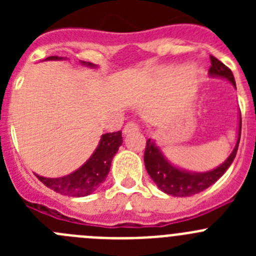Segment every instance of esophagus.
Instances as JSON below:
<instances>
[{
  "mask_svg": "<svg viewBox=\"0 0 256 256\" xmlns=\"http://www.w3.org/2000/svg\"><path fill=\"white\" fill-rule=\"evenodd\" d=\"M140 130L138 124L134 123V122H128V123L124 126L123 133H124V134H128V133L136 132V130Z\"/></svg>",
  "mask_w": 256,
  "mask_h": 256,
  "instance_id": "obj_1",
  "label": "esophagus"
}]
</instances>
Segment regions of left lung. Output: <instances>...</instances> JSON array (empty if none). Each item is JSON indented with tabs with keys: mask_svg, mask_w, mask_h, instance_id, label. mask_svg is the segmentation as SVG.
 <instances>
[{
	"mask_svg": "<svg viewBox=\"0 0 256 256\" xmlns=\"http://www.w3.org/2000/svg\"><path fill=\"white\" fill-rule=\"evenodd\" d=\"M210 62H212V66L209 69V73L212 76L228 79L236 87L234 76L230 68L226 66L222 61H219L214 56H210ZM240 138H241V114H240L238 138H237V144L232 154L228 156V159L223 164L219 165L218 168L205 172V173H190V172L176 168L165 159L155 142L148 140L144 156V166H146L148 173L150 174V177L156 183V186L165 194L170 196H180V198L196 195L198 192L204 191L208 187L212 186V183H216L230 168V165L236 158Z\"/></svg>",
	"mask_w": 256,
	"mask_h": 256,
	"instance_id": "obj_1",
	"label": "left lung"
}]
</instances>
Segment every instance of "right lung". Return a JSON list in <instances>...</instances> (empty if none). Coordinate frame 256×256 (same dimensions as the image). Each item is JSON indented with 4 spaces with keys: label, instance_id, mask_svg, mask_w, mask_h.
<instances>
[{
    "label": "right lung",
    "instance_id": "1",
    "mask_svg": "<svg viewBox=\"0 0 256 256\" xmlns=\"http://www.w3.org/2000/svg\"><path fill=\"white\" fill-rule=\"evenodd\" d=\"M58 58H61L50 56L46 60H58ZM82 64L94 66V64L86 62V61H82ZM122 142H123V138H122L120 130L105 133L101 136L100 144L91 158L78 170L61 178H46L40 177L38 174L36 176L44 186L61 195L72 196V198L87 196L96 191L97 187L106 180L110 166H112V158L118 152V148Z\"/></svg>",
    "mask_w": 256,
    "mask_h": 256
}]
</instances>
